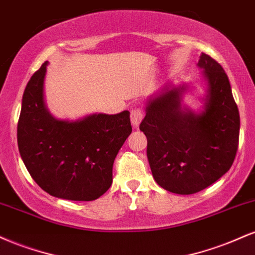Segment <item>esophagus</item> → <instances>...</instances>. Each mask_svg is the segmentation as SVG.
<instances>
[{
  "instance_id": "34e87169",
  "label": "esophagus",
  "mask_w": 255,
  "mask_h": 255,
  "mask_svg": "<svg viewBox=\"0 0 255 255\" xmlns=\"http://www.w3.org/2000/svg\"><path fill=\"white\" fill-rule=\"evenodd\" d=\"M130 118H131V123H132L133 127L134 128L138 127L139 123L142 122V119H143L142 110L138 109V107H134V109H132V111H131Z\"/></svg>"
}]
</instances>
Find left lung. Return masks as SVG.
<instances>
[{"mask_svg":"<svg viewBox=\"0 0 255 255\" xmlns=\"http://www.w3.org/2000/svg\"><path fill=\"white\" fill-rule=\"evenodd\" d=\"M208 88L204 106L194 112L182 105L187 85H166L146 101L139 128L148 139L146 156L155 181L176 194H193L230 169L240 133V115L226 71L202 53Z\"/></svg>","mask_w":255,"mask_h":255,"instance_id":"8db88e82","label":"left lung"}]
</instances>
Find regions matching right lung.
Wrapping results in <instances>:
<instances>
[{
	"instance_id": "obj_1",
	"label": "right lung",
	"mask_w": 255,
	"mask_h": 255,
	"mask_svg": "<svg viewBox=\"0 0 255 255\" xmlns=\"http://www.w3.org/2000/svg\"><path fill=\"white\" fill-rule=\"evenodd\" d=\"M45 62L23 92L17 145L27 170L45 192L68 200L98 199L112 184L119 149L132 131L130 112L93 113L77 121H61L44 98Z\"/></svg>"
}]
</instances>
